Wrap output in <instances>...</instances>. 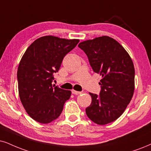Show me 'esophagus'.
I'll return each instance as SVG.
<instances>
[{"instance_id": "obj_1", "label": "esophagus", "mask_w": 151, "mask_h": 151, "mask_svg": "<svg viewBox=\"0 0 151 151\" xmlns=\"http://www.w3.org/2000/svg\"><path fill=\"white\" fill-rule=\"evenodd\" d=\"M72 93H73L74 95H79V94H81V92H79V91H74V90H72Z\"/></svg>"}]
</instances>
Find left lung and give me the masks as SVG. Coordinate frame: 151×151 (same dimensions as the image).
Instances as JSON below:
<instances>
[{"label":"left lung","instance_id":"left-lung-1","mask_svg":"<svg viewBox=\"0 0 151 151\" xmlns=\"http://www.w3.org/2000/svg\"><path fill=\"white\" fill-rule=\"evenodd\" d=\"M88 58L93 71L102 77L100 95L89 93L91 105L86 109L90 119L104 125L121 116L134 91V67L129 53L109 36L81 42L78 45Z\"/></svg>","mask_w":151,"mask_h":151}]
</instances>
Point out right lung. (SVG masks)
I'll list each match as a JSON object with an SVG mask.
<instances>
[{
    "label": "right lung",
    "instance_id": "right-lung-1",
    "mask_svg": "<svg viewBox=\"0 0 151 151\" xmlns=\"http://www.w3.org/2000/svg\"><path fill=\"white\" fill-rule=\"evenodd\" d=\"M46 35L35 40L21 59L17 70L19 95L27 114L35 121L51 123L61 114L71 91L52 85L65 56L79 43Z\"/></svg>",
    "mask_w": 151,
    "mask_h": 151
}]
</instances>
